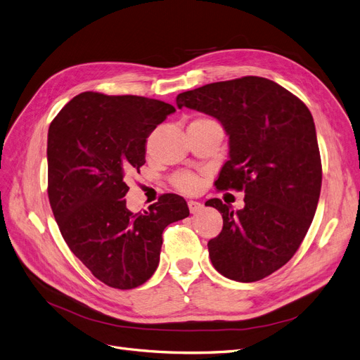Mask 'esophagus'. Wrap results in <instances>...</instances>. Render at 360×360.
Returning <instances> with one entry per match:
<instances>
[{
    "label": "esophagus",
    "instance_id": "esophagus-1",
    "mask_svg": "<svg viewBox=\"0 0 360 360\" xmlns=\"http://www.w3.org/2000/svg\"><path fill=\"white\" fill-rule=\"evenodd\" d=\"M188 209H190L193 215H195V214H198V212L203 210V205L198 203V202H194V200H190L188 202Z\"/></svg>",
    "mask_w": 360,
    "mask_h": 360
}]
</instances>
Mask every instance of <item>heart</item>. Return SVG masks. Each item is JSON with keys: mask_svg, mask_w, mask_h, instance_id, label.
<instances>
[{"mask_svg": "<svg viewBox=\"0 0 360 360\" xmlns=\"http://www.w3.org/2000/svg\"><path fill=\"white\" fill-rule=\"evenodd\" d=\"M172 184L175 185L176 190L185 194H193L200 187V181L191 172H179L176 175H173Z\"/></svg>", "mask_w": 360, "mask_h": 360, "instance_id": "obj_1", "label": "heart"}]
</instances>
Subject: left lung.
<instances>
[{
	"mask_svg": "<svg viewBox=\"0 0 360 360\" xmlns=\"http://www.w3.org/2000/svg\"><path fill=\"white\" fill-rule=\"evenodd\" d=\"M187 106L215 117L230 142L218 190H245V207L219 198L221 233L207 243L217 271L236 282H257L295 255L307 234L322 187V162L311 112L271 79L248 75L179 93Z\"/></svg>",
	"mask_w": 360,
	"mask_h": 360,
	"instance_id": "8db88e82",
	"label": "left lung"
}]
</instances>
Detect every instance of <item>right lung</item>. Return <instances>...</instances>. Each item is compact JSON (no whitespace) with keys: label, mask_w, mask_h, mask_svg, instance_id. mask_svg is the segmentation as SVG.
Wrapping results in <instances>:
<instances>
[{"label":"right lung","mask_w":360,"mask_h":360,"mask_svg":"<svg viewBox=\"0 0 360 360\" xmlns=\"http://www.w3.org/2000/svg\"><path fill=\"white\" fill-rule=\"evenodd\" d=\"M175 106L143 96L84 91L49 127V200L63 240L91 274L133 289L157 270L163 231L187 218V202L163 194L148 210L126 207L124 176L145 165L151 131Z\"/></svg>","instance_id":"add662e5"}]
</instances>
